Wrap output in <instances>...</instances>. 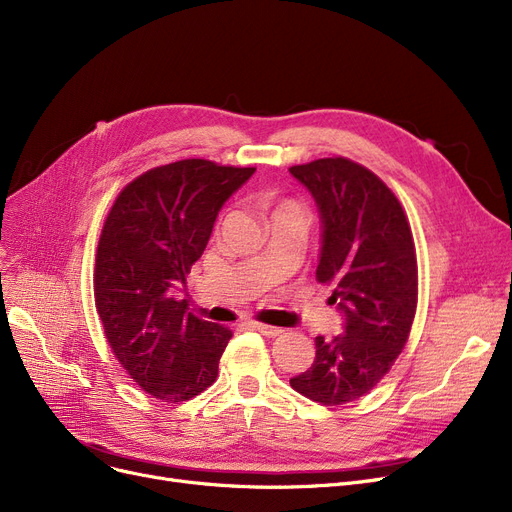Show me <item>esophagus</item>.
I'll list each match as a JSON object with an SVG mask.
<instances>
[{
	"mask_svg": "<svg viewBox=\"0 0 512 512\" xmlns=\"http://www.w3.org/2000/svg\"><path fill=\"white\" fill-rule=\"evenodd\" d=\"M255 332H259V334H263V336H267V338H276V336H280L284 330L282 328H274V326H267V324H257V321H251L249 324Z\"/></svg>",
	"mask_w": 512,
	"mask_h": 512,
	"instance_id": "obj_1",
	"label": "esophagus"
}]
</instances>
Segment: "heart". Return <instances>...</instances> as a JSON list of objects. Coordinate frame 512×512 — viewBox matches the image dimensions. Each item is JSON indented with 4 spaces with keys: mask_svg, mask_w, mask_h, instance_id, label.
<instances>
[{
    "mask_svg": "<svg viewBox=\"0 0 512 512\" xmlns=\"http://www.w3.org/2000/svg\"><path fill=\"white\" fill-rule=\"evenodd\" d=\"M286 207H294V205H282V207H278L276 211H280V209H286Z\"/></svg>",
    "mask_w": 512,
    "mask_h": 512,
    "instance_id": "heart-1",
    "label": "heart"
}]
</instances>
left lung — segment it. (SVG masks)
<instances>
[{
  "mask_svg": "<svg viewBox=\"0 0 512 512\" xmlns=\"http://www.w3.org/2000/svg\"><path fill=\"white\" fill-rule=\"evenodd\" d=\"M321 222L317 282L334 288L344 334L315 338V361L290 386L326 407L378 384L407 344L417 309V257L407 215L390 188L344 157L288 170Z\"/></svg>",
  "mask_w": 512,
  "mask_h": 512,
  "instance_id": "1",
  "label": "left lung"
}]
</instances>
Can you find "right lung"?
<instances>
[{
  "label": "right lung",
  "mask_w": 512,
  "mask_h": 512,
  "mask_svg": "<svg viewBox=\"0 0 512 512\" xmlns=\"http://www.w3.org/2000/svg\"><path fill=\"white\" fill-rule=\"evenodd\" d=\"M253 174L207 159L174 161L132 180L103 224L95 261L101 326L130 378L159 400H191L218 378L232 332L188 313L174 292L224 203Z\"/></svg>",
  "instance_id": "1"
}]
</instances>
